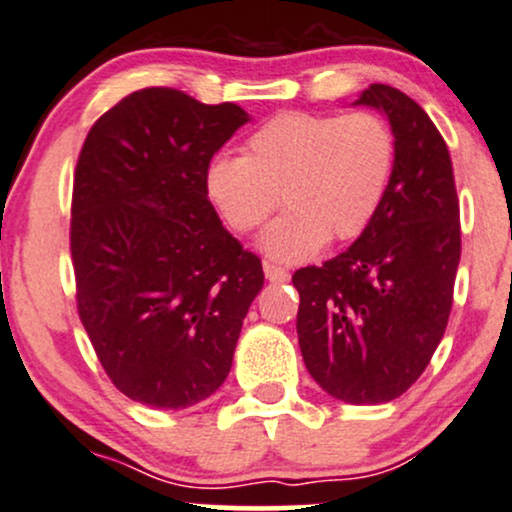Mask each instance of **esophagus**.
Masks as SVG:
<instances>
[{"mask_svg":"<svg viewBox=\"0 0 512 512\" xmlns=\"http://www.w3.org/2000/svg\"><path fill=\"white\" fill-rule=\"evenodd\" d=\"M264 276H267L269 281H274V283H283V281H288V278H290L288 269L278 267V264H274V262H264Z\"/></svg>","mask_w":512,"mask_h":512,"instance_id":"1","label":"esophagus"}]
</instances>
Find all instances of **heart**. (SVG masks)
Wrapping results in <instances>:
<instances>
[{"mask_svg": "<svg viewBox=\"0 0 512 512\" xmlns=\"http://www.w3.org/2000/svg\"><path fill=\"white\" fill-rule=\"evenodd\" d=\"M397 141L371 111L278 113L245 144V155L219 153L205 172L208 196L234 234H250L283 212L262 248L274 260L304 262L323 243L364 234L390 189Z\"/></svg>", "mask_w": 512, "mask_h": 512, "instance_id": "1", "label": "heart"}]
</instances>
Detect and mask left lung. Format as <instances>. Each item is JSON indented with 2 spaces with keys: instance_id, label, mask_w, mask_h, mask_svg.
<instances>
[{
  "instance_id": "8db88e82",
  "label": "left lung",
  "mask_w": 512,
  "mask_h": 512,
  "mask_svg": "<svg viewBox=\"0 0 512 512\" xmlns=\"http://www.w3.org/2000/svg\"><path fill=\"white\" fill-rule=\"evenodd\" d=\"M357 103L390 120L397 160L378 215L345 252L293 274L297 338L312 378L347 404H385L420 378L442 340L461 262V210L449 148L399 89Z\"/></svg>"
}]
</instances>
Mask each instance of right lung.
I'll list each match as a JSON object with an SVG mask.
<instances>
[{"instance_id": "right-lung-1", "label": "right lung", "mask_w": 512, "mask_h": 512, "mask_svg": "<svg viewBox=\"0 0 512 512\" xmlns=\"http://www.w3.org/2000/svg\"><path fill=\"white\" fill-rule=\"evenodd\" d=\"M248 113L146 87L89 129L73 179L77 314L129 399L186 409L231 371L262 260L219 222L205 172Z\"/></svg>"}]
</instances>
